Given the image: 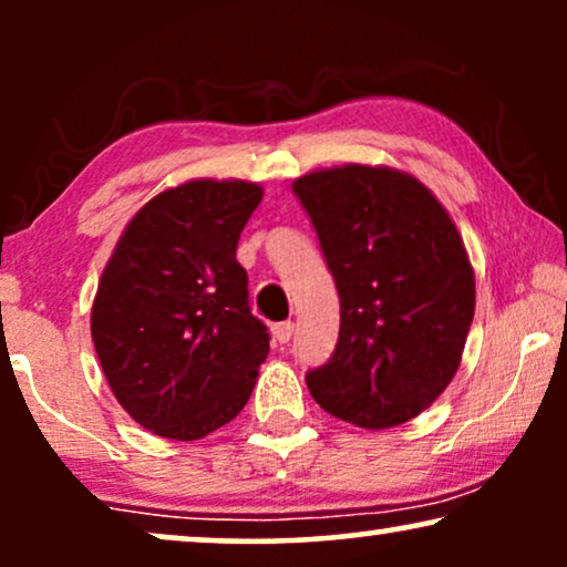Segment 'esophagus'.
<instances>
[{
    "mask_svg": "<svg viewBox=\"0 0 567 567\" xmlns=\"http://www.w3.org/2000/svg\"><path fill=\"white\" fill-rule=\"evenodd\" d=\"M270 332H274V340L276 343H289L291 336H293V322H278L270 328Z\"/></svg>",
    "mask_w": 567,
    "mask_h": 567,
    "instance_id": "obj_1",
    "label": "esophagus"
}]
</instances>
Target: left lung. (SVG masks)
<instances>
[{
    "label": "left lung",
    "instance_id": "1",
    "mask_svg": "<svg viewBox=\"0 0 567 567\" xmlns=\"http://www.w3.org/2000/svg\"><path fill=\"white\" fill-rule=\"evenodd\" d=\"M340 297L336 353L307 374L317 405L369 431L421 415L452 382L475 315V270L452 216L392 167L293 181Z\"/></svg>",
    "mask_w": 567,
    "mask_h": 567
}]
</instances>
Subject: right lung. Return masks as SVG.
Instances as JSON below:
<instances>
[{
    "instance_id": "obj_1",
    "label": "right lung",
    "mask_w": 567,
    "mask_h": 567,
    "mask_svg": "<svg viewBox=\"0 0 567 567\" xmlns=\"http://www.w3.org/2000/svg\"><path fill=\"white\" fill-rule=\"evenodd\" d=\"M262 200L247 181H188L138 208L92 301V343L121 408L162 439L196 441L247 405L270 351L247 307L237 243Z\"/></svg>"
}]
</instances>
